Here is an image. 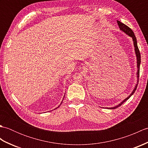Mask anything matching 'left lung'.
I'll list each match as a JSON object with an SVG mask.
<instances>
[{
    "label": "left lung",
    "instance_id": "1",
    "mask_svg": "<svg viewBox=\"0 0 148 148\" xmlns=\"http://www.w3.org/2000/svg\"><path fill=\"white\" fill-rule=\"evenodd\" d=\"M117 23H118V25L119 26V29H120L121 30L123 31V32L127 34L128 36H129L130 37H131L133 39V41H134V47H135V51H136V56H137V81L139 82V71H140V51H139V48H138V46H137V39L136 36H135V34L134 33V32L132 30V29H130V28L128 27V26H127L126 25H125L124 23H121V22H120L119 21L117 20ZM137 84H136V86H135L134 89L133 90V92H132V93L130 94V95L128 96L127 98L125 99L123 101L121 102L119 104H118V106H116L115 107H113V108H109L110 109H116L118 108V107H119L120 106H121L123 103L125 101H127V100L130 98V97L133 95V94L134 93V92H136V90L137 89Z\"/></svg>",
    "mask_w": 148,
    "mask_h": 148
}]
</instances>
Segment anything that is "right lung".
Returning a JSON list of instances; mask_svg holds the SVG:
<instances>
[{"label":"right lung","mask_w":148,"mask_h":148,"mask_svg":"<svg viewBox=\"0 0 148 148\" xmlns=\"http://www.w3.org/2000/svg\"><path fill=\"white\" fill-rule=\"evenodd\" d=\"M58 107H59V106H58Z\"/></svg>","instance_id":"right-lung-1"}]
</instances>
